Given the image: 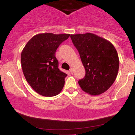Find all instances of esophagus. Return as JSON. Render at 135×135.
I'll return each instance as SVG.
<instances>
[{"label":"esophagus","mask_w":135,"mask_h":135,"mask_svg":"<svg viewBox=\"0 0 135 135\" xmlns=\"http://www.w3.org/2000/svg\"><path fill=\"white\" fill-rule=\"evenodd\" d=\"M69 71H70V72L71 74H73V72H74V69H72V68H71V69H70V70H69Z\"/></svg>","instance_id":"esophagus-1"}]
</instances>
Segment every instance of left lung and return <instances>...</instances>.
Instances as JSON below:
<instances>
[{"instance_id":"obj_1","label":"left lung","mask_w":135,"mask_h":135,"mask_svg":"<svg viewBox=\"0 0 135 135\" xmlns=\"http://www.w3.org/2000/svg\"><path fill=\"white\" fill-rule=\"evenodd\" d=\"M85 69V76L78 81L81 89L89 94L105 93L113 84L119 69V57L113 44L96 34H71Z\"/></svg>"}]
</instances>
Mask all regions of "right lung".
Wrapping results in <instances>:
<instances>
[{"label":"right lung","mask_w":135,"mask_h":135,"mask_svg":"<svg viewBox=\"0 0 135 135\" xmlns=\"http://www.w3.org/2000/svg\"><path fill=\"white\" fill-rule=\"evenodd\" d=\"M69 36L66 33L37 34L21 52L24 76L31 87L42 96H56L63 89L67 74L58 69L56 51Z\"/></svg>","instance_id":"1"}]
</instances>
